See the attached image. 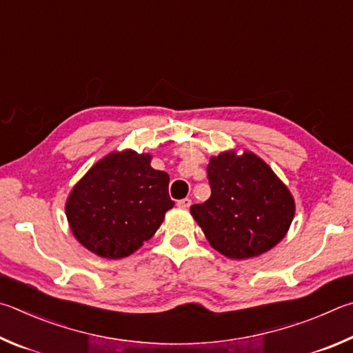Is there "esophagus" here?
Masks as SVG:
<instances>
[{"mask_svg":"<svg viewBox=\"0 0 353 353\" xmlns=\"http://www.w3.org/2000/svg\"><path fill=\"white\" fill-rule=\"evenodd\" d=\"M177 207H182V208H190V207H191V199H188V197L181 199V201H177Z\"/></svg>","mask_w":353,"mask_h":353,"instance_id":"esophagus-1","label":"esophagus"}]
</instances>
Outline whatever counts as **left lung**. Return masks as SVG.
Returning a JSON list of instances; mask_svg holds the SVG:
<instances>
[{
    "mask_svg": "<svg viewBox=\"0 0 353 353\" xmlns=\"http://www.w3.org/2000/svg\"><path fill=\"white\" fill-rule=\"evenodd\" d=\"M211 196L191 207L211 247L232 259L259 256L284 238L294 202L285 185L253 152L211 157Z\"/></svg>",
    "mask_w": 353,
    "mask_h": 353,
    "instance_id": "left-lung-1",
    "label": "left lung"
}]
</instances>
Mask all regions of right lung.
<instances>
[{"label":"right lung","instance_id":"1","mask_svg":"<svg viewBox=\"0 0 353 353\" xmlns=\"http://www.w3.org/2000/svg\"><path fill=\"white\" fill-rule=\"evenodd\" d=\"M151 156L112 152L75 185L66 202L70 230L92 253L120 259L157 232L174 202L170 176L151 168Z\"/></svg>","mask_w":353,"mask_h":353}]
</instances>
